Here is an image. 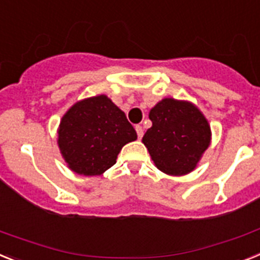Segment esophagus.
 Returning a JSON list of instances; mask_svg holds the SVG:
<instances>
[{"instance_id":"obj_1","label":"esophagus","mask_w":260,"mask_h":260,"mask_svg":"<svg viewBox=\"0 0 260 260\" xmlns=\"http://www.w3.org/2000/svg\"><path fill=\"white\" fill-rule=\"evenodd\" d=\"M135 129H136V132H137V137L141 140V137H143V135H144L143 127H141V125H136V127H135Z\"/></svg>"}]
</instances>
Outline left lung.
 Returning <instances> with one entry per match:
<instances>
[{
  "mask_svg": "<svg viewBox=\"0 0 260 260\" xmlns=\"http://www.w3.org/2000/svg\"><path fill=\"white\" fill-rule=\"evenodd\" d=\"M153 125L143 143L155 166L169 175H184L196 168L211 143V127L188 102L166 98L149 112Z\"/></svg>",
  "mask_w": 260,
  "mask_h": 260,
  "instance_id": "8db88e82",
  "label": "left lung"
}]
</instances>
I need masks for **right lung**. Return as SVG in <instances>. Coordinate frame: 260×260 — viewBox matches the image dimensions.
Segmentation results:
<instances>
[{
	"instance_id": "right-lung-1",
	"label": "right lung",
	"mask_w": 260,
	"mask_h": 260,
	"mask_svg": "<svg viewBox=\"0 0 260 260\" xmlns=\"http://www.w3.org/2000/svg\"><path fill=\"white\" fill-rule=\"evenodd\" d=\"M137 133L127 116L106 95L83 99L64 115L58 146L68 166L81 175H101L114 166Z\"/></svg>"
}]
</instances>
